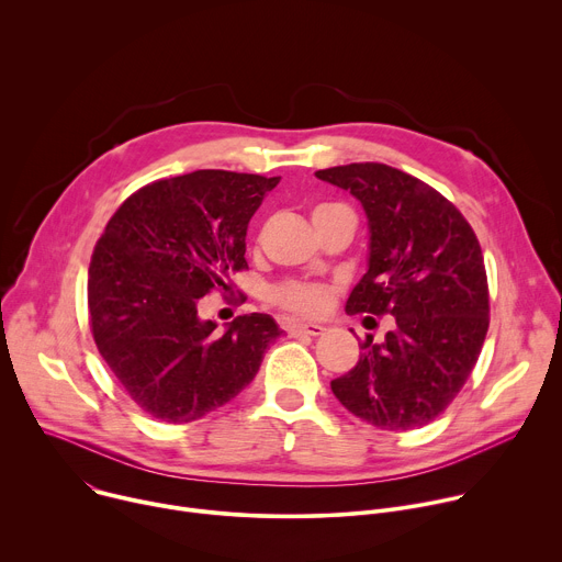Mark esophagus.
Instances as JSON below:
<instances>
[{
    "label": "esophagus",
    "mask_w": 562,
    "mask_h": 562,
    "mask_svg": "<svg viewBox=\"0 0 562 562\" xmlns=\"http://www.w3.org/2000/svg\"><path fill=\"white\" fill-rule=\"evenodd\" d=\"M286 331L291 336H323L327 329L317 323H306V325H289Z\"/></svg>",
    "instance_id": "esophagus-1"
}]
</instances>
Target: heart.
Instances as JSON below:
<instances>
[{
	"label": "heart",
	"mask_w": 562,
	"mask_h": 562,
	"mask_svg": "<svg viewBox=\"0 0 562 562\" xmlns=\"http://www.w3.org/2000/svg\"><path fill=\"white\" fill-rule=\"evenodd\" d=\"M273 302L295 313H317L325 308L327 293L313 284H284L273 291Z\"/></svg>",
	"instance_id": "1"
}]
</instances>
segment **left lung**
<instances>
[{"label":"left lung","instance_id":"left-lung-1","mask_svg":"<svg viewBox=\"0 0 562 562\" xmlns=\"http://www.w3.org/2000/svg\"><path fill=\"white\" fill-rule=\"evenodd\" d=\"M349 191L369 220V269L347 313L393 315L384 342L369 336L331 391L360 420L409 431L436 420L464 386L490 329V286L462 213L418 178L378 162L315 171Z\"/></svg>","mask_w":562,"mask_h":562}]
</instances>
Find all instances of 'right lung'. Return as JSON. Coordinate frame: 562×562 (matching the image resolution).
<instances>
[{"mask_svg":"<svg viewBox=\"0 0 562 562\" xmlns=\"http://www.w3.org/2000/svg\"><path fill=\"white\" fill-rule=\"evenodd\" d=\"M280 178L195 171L133 193L109 220L89 267L100 356L159 423H193L243 391L282 334L267 313L224 334L198 300L247 269V226Z\"/></svg>","mask_w":562,"mask_h":562,"instance_id":"1","label":"right lung"}]
</instances>
